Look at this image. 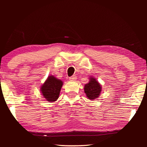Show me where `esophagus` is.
<instances>
[{"mask_svg":"<svg viewBox=\"0 0 147 147\" xmlns=\"http://www.w3.org/2000/svg\"><path fill=\"white\" fill-rule=\"evenodd\" d=\"M69 80L70 81H74V80H76V76L75 75L72 76L69 78Z\"/></svg>","mask_w":147,"mask_h":147,"instance_id":"1","label":"esophagus"}]
</instances>
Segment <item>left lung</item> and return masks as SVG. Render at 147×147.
I'll list each match as a JSON object with an SVG mask.
<instances>
[{
    "instance_id": "obj_1",
    "label": "left lung",
    "mask_w": 147,
    "mask_h": 147,
    "mask_svg": "<svg viewBox=\"0 0 147 147\" xmlns=\"http://www.w3.org/2000/svg\"><path fill=\"white\" fill-rule=\"evenodd\" d=\"M89 83L86 84L84 87V91L88 99L94 100L98 98L102 92V87L96 79L90 78Z\"/></svg>"
}]
</instances>
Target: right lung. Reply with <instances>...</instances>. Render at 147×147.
Masks as SVG:
<instances>
[{
  "mask_svg": "<svg viewBox=\"0 0 147 147\" xmlns=\"http://www.w3.org/2000/svg\"><path fill=\"white\" fill-rule=\"evenodd\" d=\"M63 82L54 76H49L40 88L43 96L49 102H54L59 98Z\"/></svg>",
  "mask_w": 147,
  "mask_h": 147,
  "instance_id": "obj_1",
  "label": "right lung"
}]
</instances>
